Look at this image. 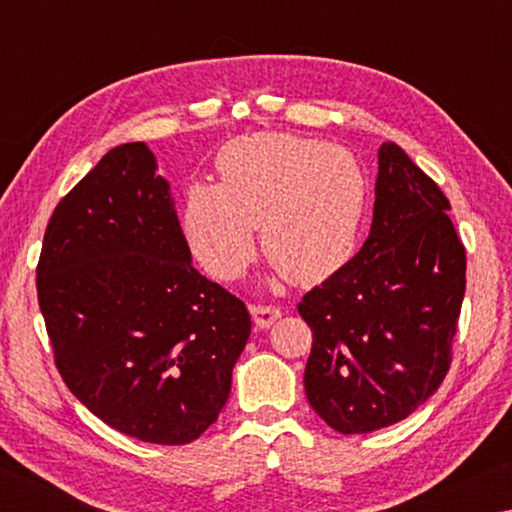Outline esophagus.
Returning <instances> with one entry per match:
<instances>
[{
    "label": "esophagus",
    "instance_id": "34e87169",
    "mask_svg": "<svg viewBox=\"0 0 512 512\" xmlns=\"http://www.w3.org/2000/svg\"><path fill=\"white\" fill-rule=\"evenodd\" d=\"M250 314H253L259 327H268L273 325L277 318H282V309L275 305H250Z\"/></svg>",
    "mask_w": 512,
    "mask_h": 512
}]
</instances>
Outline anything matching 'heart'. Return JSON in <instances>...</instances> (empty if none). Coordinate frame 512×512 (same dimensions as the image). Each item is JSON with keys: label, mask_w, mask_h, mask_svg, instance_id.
<instances>
[{"label": "heart", "mask_w": 512, "mask_h": 512, "mask_svg": "<svg viewBox=\"0 0 512 512\" xmlns=\"http://www.w3.org/2000/svg\"><path fill=\"white\" fill-rule=\"evenodd\" d=\"M219 185L185 189L183 232L212 275L232 280L262 253L287 280L314 284L350 262L368 205V180L352 153L289 133H255L221 146Z\"/></svg>", "instance_id": "heart-1"}]
</instances>
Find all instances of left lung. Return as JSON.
Returning <instances> with one entry per match:
<instances>
[{"label":"left lung","instance_id":"1","mask_svg":"<svg viewBox=\"0 0 512 512\" xmlns=\"http://www.w3.org/2000/svg\"><path fill=\"white\" fill-rule=\"evenodd\" d=\"M440 187L397 144H381L366 244L305 293V393L341 433L411 415L452 366L465 296V246Z\"/></svg>","mask_w":512,"mask_h":512}]
</instances>
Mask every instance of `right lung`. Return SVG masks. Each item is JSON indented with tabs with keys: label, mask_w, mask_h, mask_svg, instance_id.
<instances>
[{
	"label": "right lung",
	"mask_w": 512,
	"mask_h": 512,
	"mask_svg": "<svg viewBox=\"0 0 512 512\" xmlns=\"http://www.w3.org/2000/svg\"><path fill=\"white\" fill-rule=\"evenodd\" d=\"M189 259L144 142L103 155L42 241L36 287L60 377L142 443L187 445L219 418L250 334L244 302Z\"/></svg>",
	"instance_id": "1"
}]
</instances>
